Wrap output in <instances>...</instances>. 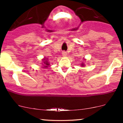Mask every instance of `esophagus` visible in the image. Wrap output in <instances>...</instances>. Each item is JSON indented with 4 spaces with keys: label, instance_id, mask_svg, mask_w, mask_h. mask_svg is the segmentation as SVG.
I'll return each mask as SVG.
<instances>
[{
    "label": "esophagus",
    "instance_id": "obj_1",
    "mask_svg": "<svg viewBox=\"0 0 123 123\" xmlns=\"http://www.w3.org/2000/svg\"><path fill=\"white\" fill-rule=\"evenodd\" d=\"M62 55L63 56H66L67 55V53L65 51H62Z\"/></svg>",
    "mask_w": 123,
    "mask_h": 123
}]
</instances>
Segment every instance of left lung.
Returning a JSON list of instances; mask_svg holds the SVG:
<instances>
[{"instance_id":"obj_1","label":"left lung","mask_w":123,"mask_h":123,"mask_svg":"<svg viewBox=\"0 0 123 123\" xmlns=\"http://www.w3.org/2000/svg\"><path fill=\"white\" fill-rule=\"evenodd\" d=\"M81 65H82V66H83V65H84V64H81Z\"/></svg>"}]
</instances>
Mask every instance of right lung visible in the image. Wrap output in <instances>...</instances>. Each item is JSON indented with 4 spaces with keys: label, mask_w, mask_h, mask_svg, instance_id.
Returning <instances> with one entry per match:
<instances>
[{
    "label": "right lung",
    "mask_w": 123,
    "mask_h": 123,
    "mask_svg": "<svg viewBox=\"0 0 123 123\" xmlns=\"http://www.w3.org/2000/svg\"><path fill=\"white\" fill-rule=\"evenodd\" d=\"M47 61L48 60H46V59H43V61H44L43 62V63H44V67H45V68L48 67V66H49V64H49L48 61Z\"/></svg>",
    "instance_id": "obj_1"
}]
</instances>
